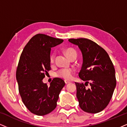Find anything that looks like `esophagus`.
Listing matches in <instances>:
<instances>
[{
	"label": "esophagus",
	"instance_id": "esophagus-1",
	"mask_svg": "<svg viewBox=\"0 0 127 127\" xmlns=\"http://www.w3.org/2000/svg\"><path fill=\"white\" fill-rule=\"evenodd\" d=\"M65 83L66 84H69V83H70V82H69V81H65Z\"/></svg>",
	"mask_w": 127,
	"mask_h": 127
}]
</instances>
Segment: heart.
<instances>
[{
  "label": "heart",
  "mask_w": 127,
  "mask_h": 127,
  "mask_svg": "<svg viewBox=\"0 0 127 127\" xmlns=\"http://www.w3.org/2000/svg\"><path fill=\"white\" fill-rule=\"evenodd\" d=\"M64 53L65 55L68 56L69 58H71L72 56L73 55H77L76 52L75 50H74L72 48H66V49H64ZM55 59V54H51L50 55V61L51 63L54 62ZM73 74V70L70 68H64L61 69L59 70L56 73V76L58 77L64 78V79H66V80H69V79H72Z\"/></svg>",
  "instance_id": "obj_1"
}]
</instances>
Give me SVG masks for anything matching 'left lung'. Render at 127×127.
<instances>
[{
    "instance_id": "left-lung-1",
    "label": "left lung",
    "mask_w": 127,
    "mask_h": 127,
    "mask_svg": "<svg viewBox=\"0 0 127 127\" xmlns=\"http://www.w3.org/2000/svg\"><path fill=\"white\" fill-rule=\"evenodd\" d=\"M69 42L77 45L82 54L83 63L79 76L86 81L75 82L76 97L84 111L96 114L108 105L116 87L113 64L105 50L92 40L85 38L69 39ZM91 88L86 89V83Z\"/></svg>"
}]
</instances>
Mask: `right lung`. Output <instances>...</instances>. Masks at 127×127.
I'll use <instances>...</instances> for the list:
<instances>
[{"label":"right lung","mask_w":127,"mask_h":127,"mask_svg":"<svg viewBox=\"0 0 127 127\" xmlns=\"http://www.w3.org/2000/svg\"><path fill=\"white\" fill-rule=\"evenodd\" d=\"M64 40L45 34L33 36L25 46L16 70L19 92L23 104L32 113L42 116L55 108L61 91L65 86L62 79L55 78L48 87L43 82L51 70V48Z\"/></svg>","instance_id":"obj_1"}]
</instances>
